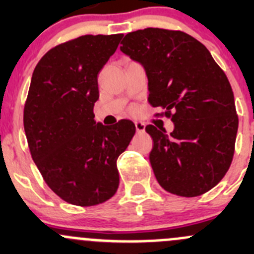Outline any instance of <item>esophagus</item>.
Instances as JSON below:
<instances>
[{"label":"esophagus","instance_id":"34e87169","mask_svg":"<svg viewBox=\"0 0 254 254\" xmlns=\"http://www.w3.org/2000/svg\"><path fill=\"white\" fill-rule=\"evenodd\" d=\"M135 127H136L137 132H143L145 131V124L141 122H135Z\"/></svg>","mask_w":254,"mask_h":254}]
</instances>
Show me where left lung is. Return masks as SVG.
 Segmentation results:
<instances>
[{
	"instance_id": "1",
	"label": "left lung",
	"mask_w": 254,
	"mask_h": 254,
	"mask_svg": "<svg viewBox=\"0 0 254 254\" xmlns=\"http://www.w3.org/2000/svg\"><path fill=\"white\" fill-rule=\"evenodd\" d=\"M120 50L145 67L148 103L175 123L170 135L147 125L150 162L165 190L198 196L229 171L238 117L222 68L200 42L181 30L146 28L125 35Z\"/></svg>"
}]
</instances>
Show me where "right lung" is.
<instances>
[{
	"mask_svg": "<svg viewBox=\"0 0 254 254\" xmlns=\"http://www.w3.org/2000/svg\"><path fill=\"white\" fill-rule=\"evenodd\" d=\"M123 34L82 35L50 49L35 66L23 124L33 161L66 203L93 206L119 187L117 160L135 134L131 120L94 122L98 73Z\"/></svg>",
	"mask_w": 254,
	"mask_h": 254,
	"instance_id": "right-lung-1",
	"label": "right lung"
}]
</instances>
